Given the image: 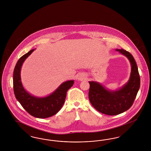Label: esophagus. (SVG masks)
Segmentation results:
<instances>
[{
    "mask_svg": "<svg viewBox=\"0 0 151 151\" xmlns=\"http://www.w3.org/2000/svg\"><path fill=\"white\" fill-rule=\"evenodd\" d=\"M78 78L79 80H83L85 78V76L84 74H83V73H80V74L78 75Z\"/></svg>",
    "mask_w": 151,
    "mask_h": 151,
    "instance_id": "obj_1",
    "label": "esophagus"
}]
</instances>
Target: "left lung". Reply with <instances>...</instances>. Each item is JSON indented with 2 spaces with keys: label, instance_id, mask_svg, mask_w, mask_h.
Wrapping results in <instances>:
<instances>
[{
  "label": "left lung",
  "instance_id": "8db88e82",
  "mask_svg": "<svg viewBox=\"0 0 151 151\" xmlns=\"http://www.w3.org/2000/svg\"><path fill=\"white\" fill-rule=\"evenodd\" d=\"M127 57L131 64L130 78L126 84L116 91H111L96 81H89V99L99 112L107 115L123 113L133 105L140 84L138 66L133 55L124 49H116Z\"/></svg>",
  "mask_w": 151,
  "mask_h": 151
}]
</instances>
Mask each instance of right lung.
<instances>
[{"label": "right lung", "instance_id": "right-lung-1", "mask_svg": "<svg viewBox=\"0 0 151 151\" xmlns=\"http://www.w3.org/2000/svg\"><path fill=\"white\" fill-rule=\"evenodd\" d=\"M35 49H32L18 60L13 72V91L15 97L23 108L31 116L45 119L56 114L63 106L67 91L73 86L74 80L63 82L48 96L37 97L24 89L21 78V67L25 60Z\"/></svg>", "mask_w": 151, "mask_h": 151}]
</instances>
